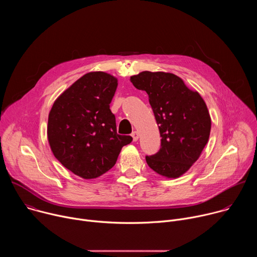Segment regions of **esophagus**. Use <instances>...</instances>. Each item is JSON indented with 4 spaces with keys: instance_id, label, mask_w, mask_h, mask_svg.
<instances>
[{
    "instance_id": "obj_1",
    "label": "esophagus",
    "mask_w": 257,
    "mask_h": 257,
    "mask_svg": "<svg viewBox=\"0 0 257 257\" xmlns=\"http://www.w3.org/2000/svg\"><path fill=\"white\" fill-rule=\"evenodd\" d=\"M131 136H132V138H133V141H137L138 138H139V134H138V132H136V131L132 132Z\"/></svg>"
}]
</instances>
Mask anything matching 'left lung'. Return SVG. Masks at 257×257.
<instances>
[{
	"mask_svg": "<svg viewBox=\"0 0 257 257\" xmlns=\"http://www.w3.org/2000/svg\"><path fill=\"white\" fill-rule=\"evenodd\" d=\"M130 80L149 94L162 137L160 151L146 156V163L164 177H180L198 160L209 138L211 121L204 100L172 73L143 71Z\"/></svg>",
	"mask_w": 257,
	"mask_h": 257,
	"instance_id": "obj_1",
	"label": "left lung"
}]
</instances>
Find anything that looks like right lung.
Masks as SVG:
<instances>
[{
    "label": "right lung",
    "mask_w": 257,
    "mask_h": 257,
    "mask_svg": "<svg viewBox=\"0 0 257 257\" xmlns=\"http://www.w3.org/2000/svg\"><path fill=\"white\" fill-rule=\"evenodd\" d=\"M117 86V78L107 73H87L56 99L49 114L48 139L55 158L83 179L111 170L132 141L117 133L109 109Z\"/></svg>",
    "instance_id": "right-lung-1"
}]
</instances>
